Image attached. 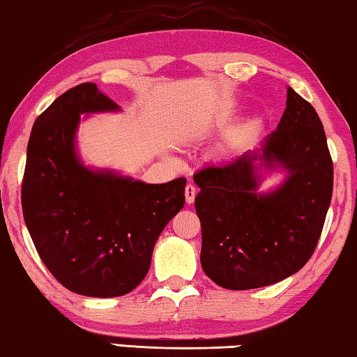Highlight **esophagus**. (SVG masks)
Here are the masks:
<instances>
[{
  "label": "esophagus",
  "instance_id": "obj_1",
  "mask_svg": "<svg viewBox=\"0 0 357 357\" xmlns=\"http://www.w3.org/2000/svg\"><path fill=\"white\" fill-rule=\"evenodd\" d=\"M184 194H185V202L189 203H194V200H195V195H197V188L194 184H188L185 185V190H184Z\"/></svg>",
  "mask_w": 357,
  "mask_h": 357
}]
</instances>
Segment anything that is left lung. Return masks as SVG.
<instances>
[{"label": "left lung", "mask_w": 357, "mask_h": 357, "mask_svg": "<svg viewBox=\"0 0 357 357\" xmlns=\"http://www.w3.org/2000/svg\"><path fill=\"white\" fill-rule=\"evenodd\" d=\"M257 155L194 174L200 194L202 268L231 291L275 284L301 270L318 245L333 189V163L324 127L307 100L287 87L286 109L265 138L262 158L289 176L271 194H257Z\"/></svg>", "instance_id": "1"}]
</instances>
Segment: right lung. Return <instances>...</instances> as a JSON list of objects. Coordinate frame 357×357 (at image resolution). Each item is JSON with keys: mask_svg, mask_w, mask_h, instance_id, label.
I'll return each mask as SVG.
<instances>
[{"mask_svg": "<svg viewBox=\"0 0 357 357\" xmlns=\"http://www.w3.org/2000/svg\"><path fill=\"white\" fill-rule=\"evenodd\" d=\"M116 109L93 82L66 90L35 121L22 181V211L39 257L60 284L89 297L133 291L162 230L184 206L185 178L146 184L77 160L79 114Z\"/></svg>", "mask_w": 357, "mask_h": 357, "instance_id": "right-lung-1", "label": "right lung"}]
</instances>
